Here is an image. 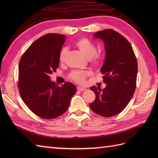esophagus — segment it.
<instances>
[{"mask_svg":"<svg viewBox=\"0 0 158 158\" xmlns=\"http://www.w3.org/2000/svg\"><path fill=\"white\" fill-rule=\"evenodd\" d=\"M77 90L80 92H83V91H85L86 89L85 88H80V87H77Z\"/></svg>","mask_w":158,"mask_h":158,"instance_id":"obj_1","label":"esophagus"}]
</instances>
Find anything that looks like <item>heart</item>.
Wrapping results in <instances>:
<instances>
[{
	"mask_svg": "<svg viewBox=\"0 0 158 158\" xmlns=\"http://www.w3.org/2000/svg\"><path fill=\"white\" fill-rule=\"evenodd\" d=\"M75 46L78 48L87 58L89 59L92 64L97 66L101 62L102 55L101 53H96V47L94 43L89 41L88 39H81L77 40L75 42ZM67 48H63L60 50L59 53V60L60 62H63L65 59L67 53ZM89 75L88 71H81V70H75L70 74V79L74 81L79 84H83L85 82L86 77Z\"/></svg>",
	"mask_w": 158,
	"mask_h": 158,
	"instance_id": "1",
	"label": "heart"
}]
</instances>
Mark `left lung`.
Instances as JSON below:
<instances>
[{"mask_svg": "<svg viewBox=\"0 0 158 158\" xmlns=\"http://www.w3.org/2000/svg\"><path fill=\"white\" fill-rule=\"evenodd\" d=\"M105 44V58L100 69L106 87L101 89L92 86L90 89L96 99L89 106L102 117H112L125 109L135 93L138 64L132 47L119 33L106 29L94 34Z\"/></svg>", "mask_w": 158, "mask_h": 158, "instance_id": "left-lung-1", "label": "left lung"}]
</instances>
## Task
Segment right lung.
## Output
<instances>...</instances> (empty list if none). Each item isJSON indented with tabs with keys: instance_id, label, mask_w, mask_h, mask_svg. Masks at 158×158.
Instances as JSON below:
<instances>
[{
	"instance_id": "1",
	"label": "right lung",
	"mask_w": 158,
	"mask_h": 158,
	"mask_svg": "<svg viewBox=\"0 0 158 158\" xmlns=\"http://www.w3.org/2000/svg\"><path fill=\"white\" fill-rule=\"evenodd\" d=\"M65 40V35L55 33L43 36L29 47L19 61L20 96L28 108L43 119L56 118L65 113L77 91L72 83L60 87L50 79V74L59 66V53Z\"/></svg>"
}]
</instances>
